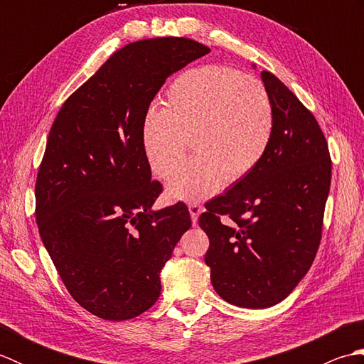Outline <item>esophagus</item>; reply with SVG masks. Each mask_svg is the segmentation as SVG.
<instances>
[{"instance_id":"34e87169","label":"esophagus","mask_w":364,"mask_h":364,"mask_svg":"<svg viewBox=\"0 0 364 364\" xmlns=\"http://www.w3.org/2000/svg\"><path fill=\"white\" fill-rule=\"evenodd\" d=\"M203 208L200 206L198 203H189V213H191V219L194 225H197V220H198V214L202 213Z\"/></svg>"}]
</instances>
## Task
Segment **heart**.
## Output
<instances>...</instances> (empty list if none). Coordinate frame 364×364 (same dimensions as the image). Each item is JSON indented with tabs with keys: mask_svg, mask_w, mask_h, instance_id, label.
<instances>
[{
	"mask_svg": "<svg viewBox=\"0 0 364 364\" xmlns=\"http://www.w3.org/2000/svg\"><path fill=\"white\" fill-rule=\"evenodd\" d=\"M274 134V107L259 80L230 67L203 65L170 84L162 109H151L142 127L150 168L172 175L188 143L196 156L170 178V196L198 200L235 183L259 164Z\"/></svg>",
	"mask_w": 364,
	"mask_h": 364,
	"instance_id": "heart-1",
	"label": "heart"
}]
</instances>
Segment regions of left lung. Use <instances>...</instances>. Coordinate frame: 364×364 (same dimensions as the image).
I'll use <instances>...</instances> for the list:
<instances>
[{
    "label": "left lung",
    "instance_id": "obj_1",
    "mask_svg": "<svg viewBox=\"0 0 364 364\" xmlns=\"http://www.w3.org/2000/svg\"><path fill=\"white\" fill-rule=\"evenodd\" d=\"M274 134L259 164L210 200L198 225L215 292L242 308L277 305L310 270L330 191L331 159L318 120L267 70Z\"/></svg>",
    "mask_w": 364,
    "mask_h": 364
}]
</instances>
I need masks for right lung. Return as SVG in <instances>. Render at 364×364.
<instances>
[{"mask_svg": "<svg viewBox=\"0 0 364 364\" xmlns=\"http://www.w3.org/2000/svg\"><path fill=\"white\" fill-rule=\"evenodd\" d=\"M210 53L186 37H154L115 51L65 100L36 180L37 228L70 296L106 321L154 305L159 272L192 225L188 206L151 205L142 127L170 75Z\"/></svg>", "mask_w": 364, "mask_h": 364, "instance_id": "right-lung-1", "label": "right lung"}]
</instances>
